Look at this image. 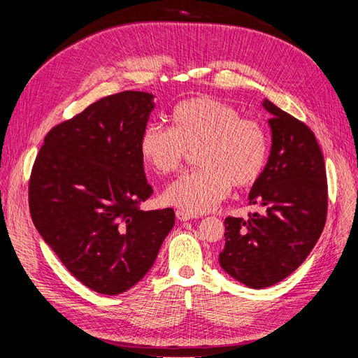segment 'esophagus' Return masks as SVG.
Instances as JSON below:
<instances>
[{"label": "esophagus", "mask_w": 358, "mask_h": 358, "mask_svg": "<svg viewBox=\"0 0 358 358\" xmlns=\"http://www.w3.org/2000/svg\"><path fill=\"white\" fill-rule=\"evenodd\" d=\"M176 218L179 221H189V220L194 218V215L187 213V212H183V210H176Z\"/></svg>", "instance_id": "1"}]
</instances>
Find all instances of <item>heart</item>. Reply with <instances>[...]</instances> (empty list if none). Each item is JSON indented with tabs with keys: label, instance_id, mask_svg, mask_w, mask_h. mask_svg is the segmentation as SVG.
<instances>
[{
	"label": "heart",
	"instance_id": "1",
	"mask_svg": "<svg viewBox=\"0 0 358 358\" xmlns=\"http://www.w3.org/2000/svg\"><path fill=\"white\" fill-rule=\"evenodd\" d=\"M138 150L157 175L179 170L188 152L200 167L162 192L164 203L200 215L215 209L231 189L255 185L267 167L270 140L266 128L229 103L212 96H192L171 110V128L149 124Z\"/></svg>",
	"mask_w": 358,
	"mask_h": 358
}]
</instances>
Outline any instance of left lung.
<instances>
[{"mask_svg": "<svg viewBox=\"0 0 358 358\" xmlns=\"http://www.w3.org/2000/svg\"><path fill=\"white\" fill-rule=\"evenodd\" d=\"M272 149L249 192L262 212L225 218L221 267L241 284L262 289L289 276L318 242L327 218L324 157L308 125L267 99Z\"/></svg>", "mask_w": 358, "mask_h": 358, "instance_id": "left-lung-1", "label": "left lung"}]
</instances>
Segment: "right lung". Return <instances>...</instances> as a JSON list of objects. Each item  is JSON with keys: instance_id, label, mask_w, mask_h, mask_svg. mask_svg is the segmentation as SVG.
I'll return each mask as SVG.
<instances>
[{"instance_id": "right-lung-1", "label": "right lung", "mask_w": 358, "mask_h": 358, "mask_svg": "<svg viewBox=\"0 0 358 358\" xmlns=\"http://www.w3.org/2000/svg\"><path fill=\"white\" fill-rule=\"evenodd\" d=\"M154 95L104 96L53 127L32 166V222L69 272L100 294L134 287L154 266L175 210H140L152 194L138 142Z\"/></svg>"}]
</instances>
